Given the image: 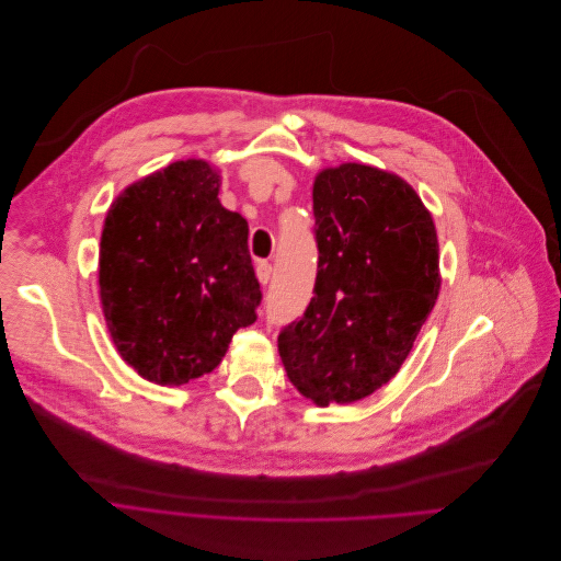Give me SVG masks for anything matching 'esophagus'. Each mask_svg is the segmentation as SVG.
Segmentation results:
<instances>
[{"mask_svg": "<svg viewBox=\"0 0 561 561\" xmlns=\"http://www.w3.org/2000/svg\"><path fill=\"white\" fill-rule=\"evenodd\" d=\"M272 262H266V260H260L257 264H255V274H257V280L262 283V285H266L272 280Z\"/></svg>", "mask_w": 561, "mask_h": 561, "instance_id": "obj_1", "label": "esophagus"}]
</instances>
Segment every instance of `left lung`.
<instances>
[{
	"label": "left lung",
	"instance_id": "8db88e82",
	"mask_svg": "<svg viewBox=\"0 0 561 561\" xmlns=\"http://www.w3.org/2000/svg\"><path fill=\"white\" fill-rule=\"evenodd\" d=\"M312 215V299L278 352L304 397L352 404L397 375L438 299L436 228L411 184L365 164L319 173Z\"/></svg>",
	"mask_w": 561,
	"mask_h": 561
}]
</instances>
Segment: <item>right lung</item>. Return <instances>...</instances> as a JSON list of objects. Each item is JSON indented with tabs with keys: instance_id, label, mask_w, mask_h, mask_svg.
Segmentation results:
<instances>
[{
	"instance_id": "add662e5",
	"label": "right lung",
	"mask_w": 561,
	"mask_h": 561,
	"mask_svg": "<svg viewBox=\"0 0 561 561\" xmlns=\"http://www.w3.org/2000/svg\"><path fill=\"white\" fill-rule=\"evenodd\" d=\"M219 175L201 159L131 186L106 211L100 299L118 354L159 386L215 369L262 301L249 224L219 203Z\"/></svg>"
}]
</instances>
